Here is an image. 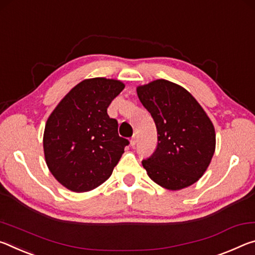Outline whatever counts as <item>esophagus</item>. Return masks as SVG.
Instances as JSON below:
<instances>
[{"instance_id": "34e87169", "label": "esophagus", "mask_w": 255, "mask_h": 255, "mask_svg": "<svg viewBox=\"0 0 255 255\" xmlns=\"http://www.w3.org/2000/svg\"><path fill=\"white\" fill-rule=\"evenodd\" d=\"M136 141H137V140H136V135L134 134V135L132 136V139L130 140V144H131V145H134V144L136 143Z\"/></svg>"}]
</instances>
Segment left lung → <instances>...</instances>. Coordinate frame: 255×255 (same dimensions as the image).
I'll return each mask as SVG.
<instances>
[{"instance_id": "8db88e82", "label": "left lung", "mask_w": 255, "mask_h": 255, "mask_svg": "<svg viewBox=\"0 0 255 255\" xmlns=\"http://www.w3.org/2000/svg\"><path fill=\"white\" fill-rule=\"evenodd\" d=\"M153 121L158 145L142 161L148 176L164 189L178 191L198 182L216 149V132L198 100L177 83L158 79L136 87Z\"/></svg>"}]
</instances>
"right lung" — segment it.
<instances>
[{
    "instance_id": "1",
    "label": "right lung",
    "mask_w": 255,
    "mask_h": 255,
    "mask_svg": "<svg viewBox=\"0 0 255 255\" xmlns=\"http://www.w3.org/2000/svg\"><path fill=\"white\" fill-rule=\"evenodd\" d=\"M125 85L116 79L90 78L79 82L48 116L43 147L49 172L66 189L82 193L111 177L127 139L107 108Z\"/></svg>"
}]
</instances>
